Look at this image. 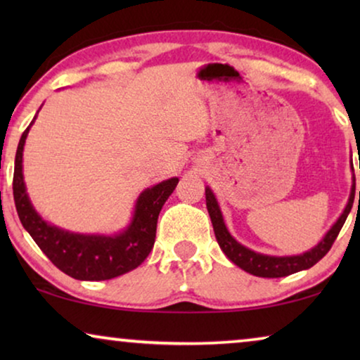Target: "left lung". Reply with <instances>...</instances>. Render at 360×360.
I'll list each match as a JSON object with an SVG mask.
<instances>
[{
    "mask_svg": "<svg viewBox=\"0 0 360 360\" xmlns=\"http://www.w3.org/2000/svg\"><path fill=\"white\" fill-rule=\"evenodd\" d=\"M354 195H356V180H354L351 198H349L346 210H344L341 218L338 219V223L333 226L331 231L324 236L321 243H319L314 249L308 250V252H304L302 255H292V257H270V255L257 254L254 252V250H249L248 248H244V245H240L238 240L228 233V229H226L219 206L216 203L213 191L210 188H206V208H208V213H210L211 223H213V229H214L216 239H218L219 248L223 249V252L228 255L229 260H233L236 265H239L240 269L255 275V277L278 278V277H287V275H292L295 272H300V270L313 267L314 264L319 262V260L329 252V249L333 248L334 240L338 238L339 231H341L344 223H346L349 211L352 208ZM359 203H360V191H359Z\"/></svg>",
    "mask_w": 360,
    "mask_h": 360,
    "instance_id": "obj_1",
    "label": "left lung"
}]
</instances>
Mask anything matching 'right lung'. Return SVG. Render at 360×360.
Returning <instances> with one entry per match:
<instances>
[{"label":"right lung","instance_id":"add662e5","mask_svg":"<svg viewBox=\"0 0 360 360\" xmlns=\"http://www.w3.org/2000/svg\"><path fill=\"white\" fill-rule=\"evenodd\" d=\"M29 127L18 144L13 195L19 219L42 252L57 269L77 280H110L139 267L154 248L159 213L167 198L174 193L179 179L147 188L137 200L131 226L120 236L105 238L67 233L42 221L27 198L22 179V149Z\"/></svg>","mask_w":360,"mask_h":360}]
</instances>
